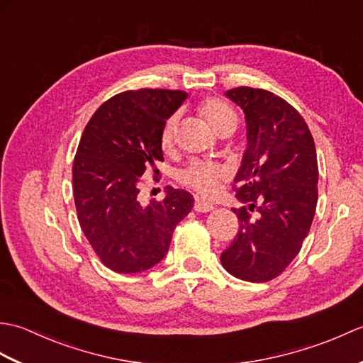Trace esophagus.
<instances>
[{
  "instance_id": "1",
  "label": "esophagus",
  "mask_w": 363,
  "mask_h": 363,
  "mask_svg": "<svg viewBox=\"0 0 363 363\" xmlns=\"http://www.w3.org/2000/svg\"><path fill=\"white\" fill-rule=\"evenodd\" d=\"M194 209L199 213H206V212H211L213 209V204L204 201V199H201V198H196Z\"/></svg>"
}]
</instances>
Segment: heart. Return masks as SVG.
Returning a JSON list of instances; mask_svg holds the SVG:
<instances>
[{
  "mask_svg": "<svg viewBox=\"0 0 363 363\" xmlns=\"http://www.w3.org/2000/svg\"><path fill=\"white\" fill-rule=\"evenodd\" d=\"M198 112L211 126L213 133L221 134L226 129H235L238 117L237 112L228 103L221 101L218 98H207L203 103H199ZM177 118L176 115L168 117L162 123L159 143L164 151L172 150L174 143ZM223 172L218 167L203 165V164H190L179 173V181L186 186L195 189L201 195L211 196L218 189V182L221 179Z\"/></svg>",
  "mask_w": 363,
  "mask_h": 363,
  "instance_id": "1",
  "label": "heart"
}]
</instances>
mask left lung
<instances>
[{
	"mask_svg": "<svg viewBox=\"0 0 363 363\" xmlns=\"http://www.w3.org/2000/svg\"><path fill=\"white\" fill-rule=\"evenodd\" d=\"M226 96L245 112L248 146L234 179L243 204L233 209L238 233L221 265L242 281L267 282L289 267L311 230L317 151L307 123L281 96L252 87L230 89Z\"/></svg>",
	"mask_w": 363,
	"mask_h": 363,
	"instance_id": "8db88e82",
	"label": "left lung"
}]
</instances>
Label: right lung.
<instances>
[{"label":"right lung","instance_id":"1","mask_svg":"<svg viewBox=\"0 0 363 363\" xmlns=\"http://www.w3.org/2000/svg\"><path fill=\"white\" fill-rule=\"evenodd\" d=\"M182 90H128L107 99L84 129L73 162V196L84 235L115 273H140L165 257L177 223L195 204L168 187L162 201H138L142 174L164 160L162 123L176 112Z\"/></svg>","mask_w":363,"mask_h":363}]
</instances>
